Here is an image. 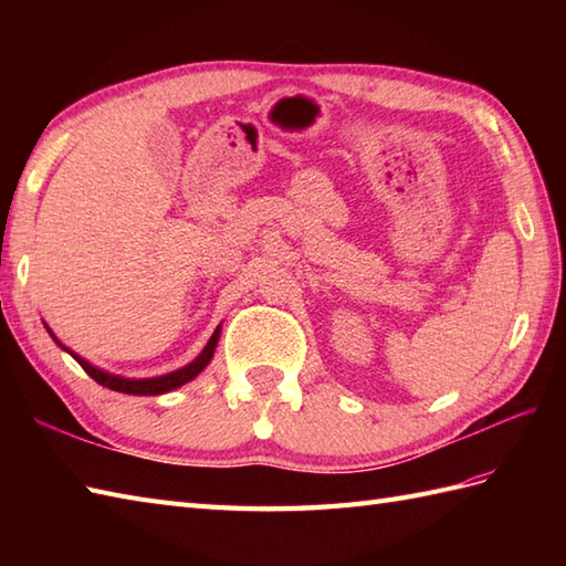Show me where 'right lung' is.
<instances>
[{
    "mask_svg": "<svg viewBox=\"0 0 566 566\" xmlns=\"http://www.w3.org/2000/svg\"><path fill=\"white\" fill-rule=\"evenodd\" d=\"M48 328V326H45ZM48 333H51V338L63 347L65 353H70L72 357L77 359L80 363V367L87 371V375L97 381V384H102V387H106V389H112V391H122V394H134V396H158V394H165V391H172V389H177V387H182V384H187V381H191L195 379L199 371L207 367L209 363H211V357H213V350H216V345H219V335H221V326L213 331V335L209 338V343H207V347H203V350L197 355V359H191L189 365H185V367H179V369H175V371H170V375H163V377H150V379H126V377H118V375H109V371H104V369H99V367H94V365H90L87 359L84 357H80L77 353H72V350H67V347L60 343L55 335H53V331L48 328Z\"/></svg>",
    "mask_w": 566,
    "mask_h": 566,
    "instance_id": "add662e5",
    "label": "right lung"
}]
</instances>
